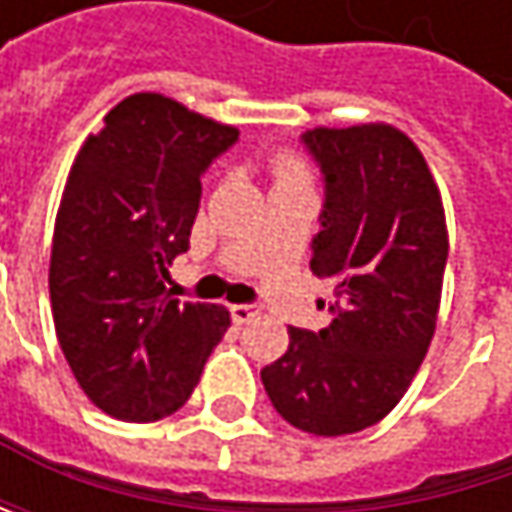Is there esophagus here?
<instances>
[{
    "instance_id": "esophagus-1",
    "label": "esophagus",
    "mask_w": 512,
    "mask_h": 512,
    "mask_svg": "<svg viewBox=\"0 0 512 512\" xmlns=\"http://www.w3.org/2000/svg\"><path fill=\"white\" fill-rule=\"evenodd\" d=\"M257 314H260V305L255 302H246V305H231V317H234V323H249V320H255Z\"/></svg>"
}]
</instances>
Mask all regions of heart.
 Wrapping results in <instances>:
<instances>
[{"label":"heart","instance_id":"b5f03b06","mask_svg":"<svg viewBox=\"0 0 512 512\" xmlns=\"http://www.w3.org/2000/svg\"><path fill=\"white\" fill-rule=\"evenodd\" d=\"M275 174H278V180H287V177H299L302 171H299V162H296V159L284 156V159H278Z\"/></svg>","mask_w":512,"mask_h":512}]
</instances>
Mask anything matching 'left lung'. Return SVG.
Instances as JSON below:
<instances>
[{"instance_id":"left-lung-1","label":"left lung","mask_w":512,"mask_h":512,"mask_svg":"<svg viewBox=\"0 0 512 512\" xmlns=\"http://www.w3.org/2000/svg\"><path fill=\"white\" fill-rule=\"evenodd\" d=\"M323 174L311 269L332 281L329 326H290L287 353L260 370L275 412L314 436L382 421L436 332L448 231L439 186L409 136L388 124L308 130Z\"/></svg>"}]
</instances>
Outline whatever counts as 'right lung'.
I'll list each match as a JSON object with an SVG mask.
<instances>
[{
  "mask_svg": "<svg viewBox=\"0 0 512 512\" xmlns=\"http://www.w3.org/2000/svg\"><path fill=\"white\" fill-rule=\"evenodd\" d=\"M237 139L162 94H133L70 168L52 234V320L76 382L112 418L177 412L231 326L222 305L180 302L165 281L189 249L204 171Z\"/></svg>",
  "mask_w": 512,
  "mask_h": 512,
  "instance_id": "add662e5",
  "label": "right lung"
}]
</instances>
